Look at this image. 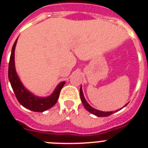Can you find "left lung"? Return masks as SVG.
I'll list each match as a JSON object with an SVG mask.
<instances>
[{
	"label": "left lung",
	"instance_id": "obj_1",
	"mask_svg": "<svg viewBox=\"0 0 148 148\" xmlns=\"http://www.w3.org/2000/svg\"><path fill=\"white\" fill-rule=\"evenodd\" d=\"M80 96H81V99H82V103H83V104H84V106L85 109L87 110V111H89L90 113H92L93 115H95V116H99V117H106V116H110L111 114H113V113H114V111H113H113H112V112H103V111L98 110L92 108V107H91V106H90V104L87 102V101L85 100V99H84V97L82 87H81V88H80ZM115 112H116V111H115Z\"/></svg>",
	"mask_w": 148,
	"mask_h": 148
}]
</instances>
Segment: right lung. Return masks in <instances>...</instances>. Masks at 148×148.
Returning <instances> with one entry per match:
<instances>
[{"label": "right lung", "instance_id": "obj_1", "mask_svg": "<svg viewBox=\"0 0 148 148\" xmlns=\"http://www.w3.org/2000/svg\"><path fill=\"white\" fill-rule=\"evenodd\" d=\"M17 40L18 39H16L13 44L11 56H10L9 70H8L9 80H10L17 99L22 106L34 112H44L53 107L56 104L59 97L61 90L65 84V82L60 83L58 87H56L53 93L50 96H48L47 98L37 97L32 95V93H30L28 90L22 85L21 82L19 80L18 75L15 72L14 57H15V49Z\"/></svg>", "mask_w": 148, "mask_h": 148}]
</instances>
